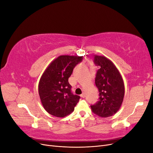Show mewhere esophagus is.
<instances>
[{
    "label": "esophagus",
    "instance_id": "obj_1",
    "mask_svg": "<svg viewBox=\"0 0 153 153\" xmlns=\"http://www.w3.org/2000/svg\"><path fill=\"white\" fill-rule=\"evenodd\" d=\"M82 98H84L85 97V94L84 93V92H83V93L81 94V96H80Z\"/></svg>",
    "mask_w": 153,
    "mask_h": 153
}]
</instances>
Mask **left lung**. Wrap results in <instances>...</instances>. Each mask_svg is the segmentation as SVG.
<instances>
[{
  "instance_id": "8db88e82",
  "label": "left lung",
  "mask_w": 153,
  "mask_h": 153,
  "mask_svg": "<svg viewBox=\"0 0 153 153\" xmlns=\"http://www.w3.org/2000/svg\"><path fill=\"white\" fill-rule=\"evenodd\" d=\"M98 66L95 84L98 89L99 101L91 105L92 112L101 117L112 116L119 110L124 96L123 78L114 63L105 56L94 55Z\"/></svg>"
}]
</instances>
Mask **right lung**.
<instances>
[{
    "instance_id": "1",
    "label": "right lung",
    "mask_w": 153,
    "mask_h": 153,
    "mask_svg": "<svg viewBox=\"0 0 153 153\" xmlns=\"http://www.w3.org/2000/svg\"><path fill=\"white\" fill-rule=\"evenodd\" d=\"M83 57L61 55L51 62L41 76L38 85L40 100L50 114L58 117L73 112L80 97L71 92L68 78Z\"/></svg>"
}]
</instances>
